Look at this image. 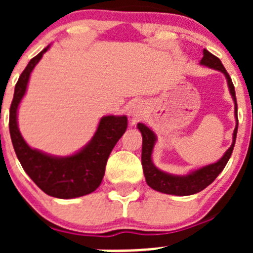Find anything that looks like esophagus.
I'll return each mask as SVG.
<instances>
[{
    "mask_svg": "<svg viewBox=\"0 0 253 253\" xmlns=\"http://www.w3.org/2000/svg\"><path fill=\"white\" fill-rule=\"evenodd\" d=\"M130 115L133 119H139L143 115V107L140 105H133V107L130 109Z\"/></svg>",
    "mask_w": 253,
    "mask_h": 253,
    "instance_id": "34e87169",
    "label": "esophagus"
}]
</instances>
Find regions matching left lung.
Wrapping results in <instances>:
<instances>
[{"mask_svg": "<svg viewBox=\"0 0 253 253\" xmlns=\"http://www.w3.org/2000/svg\"><path fill=\"white\" fill-rule=\"evenodd\" d=\"M203 58L200 60L202 66H207L209 68L216 69L220 71L223 75L225 76L228 82V87H229V92L232 95V99L234 101V115H236V128L233 131V142L232 146L227 149L223 157L215 163L208 165V166L198 169L195 171L190 172L189 175L185 176H177V175H171L167 172H163L158 169L157 167L154 166L152 162V152H153L154 144H156V134L146 126L144 124L139 123L138 124V129L142 133L143 137V144H142V166L143 172H144V177H146L147 184L149 187H152L156 191H160L163 194H169V195H177V196H187L193 195V194L200 193L202 190L205 187L209 186L223 169L225 167L227 162L231 158V154L233 152L234 143H236L237 138V129H238V116H237V100H236V91H234L233 82H232L231 77L225 71L224 66L222 64L220 59L215 55H213L210 51L207 49L203 50Z\"/></svg>", "mask_w": 253, "mask_h": 253, "instance_id": "left-lung-1", "label": "left lung"}]
</instances>
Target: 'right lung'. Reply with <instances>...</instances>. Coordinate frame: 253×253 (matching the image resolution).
I'll list each match as a JSON object with an SVG mask.
<instances>
[{
	"label": "right lung",
	"mask_w": 253,
	"mask_h": 253,
	"mask_svg": "<svg viewBox=\"0 0 253 253\" xmlns=\"http://www.w3.org/2000/svg\"><path fill=\"white\" fill-rule=\"evenodd\" d=\"M49 49L44 48L29 62L19 77L10 107V135L22 169L45 194L59 199H73L93 193L101 184L107 158L128 126L126 116L101 118L92 139L77 153L55 157L31 148L17 126V109L26 92L30 73Z\"/></svg>",
	"instance_id": "1"
}]
</instances>
